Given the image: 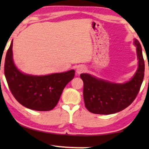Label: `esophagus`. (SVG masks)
I'll list each match as a JSON object with an SVG mask.
<instances>
[{
	"label": "esophagus",
	"instance_id": "1",
	"mask_svg": "<svg viewBox=\"0 0 149 149\" xmlns=\"http://www.w3.org/2000/svg\"><path fill=\"white\" fill-rule=\"evenodd\" d=\"M86 70H87L86 67H85L84 66H79L78 68H77L76 72H77V74H81V73L85 72V71H86Z\"/></svg>",
	"mask_w": 149,
	"mask_h": 149
}]
</instances>
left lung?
I'll return each mask as SVG.
<instances>
[{
    "label": "left lung",
    "mask_w": 149,
    "mask_h": 149,
    "mask_svg": "<svg viewBox=\"0 0 149 149\" xmlns=\"http://www.w3.org/2000/svg\"><path fill=\"white\" fill-rule=\"evenodd\" d=\"M138 68L133 77L124 83H115L100 79L88 73L81 74L83 81V99L91 113L110 115L120 112L132 103L139 92L144 75V61L142 47L134 38Z\"/></svg>",
    "instance_id": "obj_1"
}]
</instances>
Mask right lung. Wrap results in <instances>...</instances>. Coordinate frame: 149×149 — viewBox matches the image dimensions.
Listing matches in <instances>:
<instances>
[{
  "label": "right lung",
  "mask_w": 149,
  "mask_h": 149,
  "mask_svg": "<svg viewBox=\"0 0 149 149\" xmlns=\"http://www.w3.org/2000/svg\"><path fill=\"white\" fill-rule=\"evenodd\" d=\"M13 40L6 54L5 75L12 94L19 103L38 111L52 110L58 104L66 85L74 78V70L46 75L26 74L15 66Z\"/></svg>",
  "instance_id": "1"
}]
</instances>
